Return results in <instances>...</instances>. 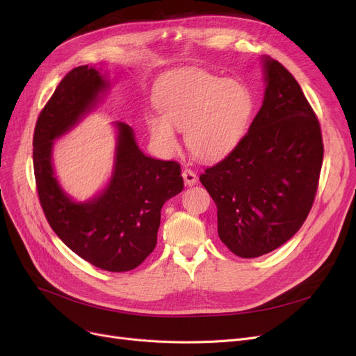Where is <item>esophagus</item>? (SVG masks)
<instances>
[{"label":"esophagus","mask_w":356,"mask_h":356,"mask_svg":"<svg viewBox=\"0 0 356 356\" xmlns=\"http://www.w3.org/2000/svg\"><path fill=\"white\" fill-rule=\"evenodd\" d=\"M182 178H184V182H186L187 186H195L196 181H197V177H196L195 172H193L188 168L182 169Z\"/></svg>","instance_id":"1"}]
</instances>
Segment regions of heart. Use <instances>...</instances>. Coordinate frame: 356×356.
<instances>
[{
    "instance_id": "1",
    "label": "heart",
    "mask_w": 356,
    "mask_h": 356,
    "mask_svg": "<svg viewBox=\"0 0 356 356\" xmlns=\"http://www.w3.org/2000/svg\"><path fill=\"white\" fill-rule=\"evenodd\" d=\"M160 113L147 117L153 143L163 152L178 147L184 131L188 152L200 160H217L239 144L252 113L243 84L221 80L203 70H186L161 83L156 93Z\"/></svg>"
}]
</instances>
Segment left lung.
<instances>
[{
  "label": "left lung",
  "instance_id": "left-lung-1",
  "mask_svg": "<svg viewBox=\"0 0 356 356\" xmlns=\"http://www.w3.org/2000/svg\"><path fill=\"white\" fill-rule=\"evenodd\" d=\"M264 67L260 111L239 144L200 175L217 204L221 242L242 258L272 252L298 232L324 159L319 120L294 75L273 59Z\"/></svg>",
  "mask_w": 356,
  "mask_h": 356
}]
</instances>
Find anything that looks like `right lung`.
<instances>
[{
	"instance_id": "obj_1",
	"label": "right lung",
	"mask_w": 356,
	"mask_h": 356,
	"mask_svg": "<svg viewBox=\"0 0 356 356\" xmlns=\"http://www.w3.org/2000/svg\"><path fill=\"white\" fill-rule=\"evenodd\" d=\"M98 70H71L41 110L34 131V175L40 204L59 239L83 260L106 272H129L153 252L163 203L184 188L177 161L147 157L131 126L117 123L114 174L101 196L75 203L53 177V139L88 113L105 89Z\"/></svg>"
}]
</instances>
